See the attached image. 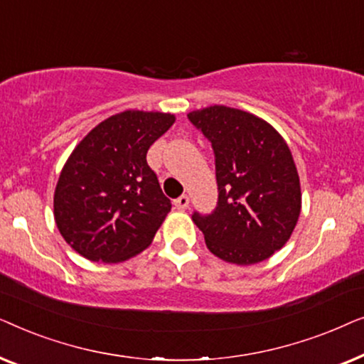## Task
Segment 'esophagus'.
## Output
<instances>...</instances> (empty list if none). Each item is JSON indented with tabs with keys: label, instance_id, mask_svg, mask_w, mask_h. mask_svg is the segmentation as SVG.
Here are the masks:
<instances>
[{
	"label": "esophagus",
	"instance_id": "obj_1",
	"mask_svg": "<svg viewBox=\"0 0 364 364\" xmlns=\"http://www.w3.org/2000/svg\"><path fill=\"white\" fill-rule=\"evenodd\" d=\"M173 205H176L177 210H186V208L188 207V196L183 193V196L176 198V200H173Z\"/></svg>",
	"mask_w": 364,
	"mask_h": 364
}]
</instances>
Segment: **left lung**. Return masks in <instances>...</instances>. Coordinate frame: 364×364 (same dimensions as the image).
I'll list each match as a JSON object with an SVG mask.
<instances>
[{
    "instance_id": "left-lung-1",
    "label": "left lung",
    "mask_w": 364,
    "mask_h": 364,
    "mask_svg": "<svg viewBox=\"0 0 364 364\" xmlns=\"http://www.w3.org/2000/svg\"><path fill=\"white\" fill-rule=\"evenodd\" d=\"M187 117L215 156L217 207L192 213L208 250L237 265L267 260L288 242L300 217V178L287 142L240 109L212 106Z\"/></svg>"
}]
</instances>
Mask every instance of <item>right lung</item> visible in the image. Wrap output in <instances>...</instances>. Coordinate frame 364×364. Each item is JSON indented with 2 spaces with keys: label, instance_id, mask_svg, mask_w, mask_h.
Segmentation results:
<instances>
[{
  "label": "right lung",
  "instance_id": "obj_1",
  "mask_svg": "<svg viewBox=\"0 0 364 364\" xmlns=\"http://www.w3.org/2000/svg\"><path fill=\"white\" fill-rule=\"evenodd\" d=\"M173 121L172 114L124 111L74 149L54 192V220L79 255L117 263L151 245L172 203L146 157Z\"/></svg>",
  "mask_w": 364,
  "mask_h": 364
}]
</instances>
